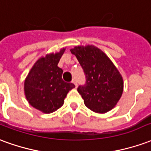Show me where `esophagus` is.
<instances>
[{
    "label": "esophagus",
    "mask_w": 151,
    "mask_h": 151,
    "mask_svg": "<svg viewBox=\"0 0 151 151\" xmlns=\"http://www.w3.org/2000/svg\"><path fill=\"white\" fill-rule=\"evenodd\" d=\"M72 83H73V84H74V86H75L76 87L78 86V82H77V80H76L75 78L73 79V80H72Z\"/></svg>",
    "instance_id": "esophagus-1"
}]
</instances>
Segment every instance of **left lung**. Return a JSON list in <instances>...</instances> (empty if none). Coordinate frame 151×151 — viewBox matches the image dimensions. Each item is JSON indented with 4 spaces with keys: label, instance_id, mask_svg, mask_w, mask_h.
I'll return each instance as SVG.
<instances>
[{
    "label": "left lung",
    "instance_id": "8db88e82",
    "mask_svg": "<svg viewBox=\"0 0 151 151\" xmlns=\"http://www.w3.org/2000/svg\"><path fill=\"white\" fill-rule=\"evenodd\" d=\"M75 55L86 76L78 91L85 105L97 113H105L116 106L123 93V79L104 52L98 47L78 46L70 50Z\"/></svg>",
    "mask_w": 151,
    "mask_h": 151
}]
</instances>
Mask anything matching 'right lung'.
Masks as SVG:
<instances>
[{
	"instance_id": "add662e5",
	"label": "right lung",
	"mask_w": 151,
	"mask_h": 151,
	"mask_svg": "<svg viewBox=\"0 0 151 151\" xmlns=\"http://www.w3.org/2000/svg\"><path fill=\"white\" fill-rule=\"evenodd\" d=\"M65 50L38 60L25 81L27 101L44 113H51L60 108L68 92L75 87L74 84L63 81V70L57 66Z\"/></svg>"
}]
</instances>
